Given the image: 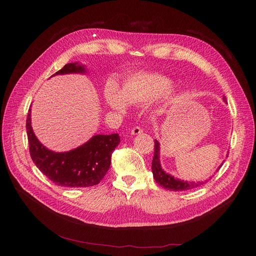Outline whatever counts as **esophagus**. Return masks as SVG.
Listing matches in <instances>:
<instances>
[{
	"label": "esophagus",
	"instance_id": "34e87169",
	"mask_svg": "<svg viewBox=\"0 0 256 256\" xmlns=\"http://www.w3.org/2000/svg\"><path fill=\"white\" fill-rule=\"evenodd\" d=\"M141 132H143V128L140 126H135L130 132L132 135H139V134H141Z\"/></svg>",
	"mask_w": 256,
	"mask_h": 256
}]
</instances>
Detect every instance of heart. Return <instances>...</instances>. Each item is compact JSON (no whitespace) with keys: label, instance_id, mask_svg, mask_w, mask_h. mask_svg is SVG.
Segmentation results:
<instances>
[{"label":"heart","instance_id":"1","mask_svg":"<svg viewBox=\"0 0 256 256\" xmlns=\"http://www.w3.org/2000/svg\"><path fill=\"white\" fill-rule=\"evenodd\" d=\"M171 80L158 74L140 72L132 76L119 90L114 82H109L104 88V100L111 109L124 113L128 104H143L150 102L165 93L170 96L172 91L167 90Z\"/></svg>","mask_w":256,"mask_h":256}]
</instances>
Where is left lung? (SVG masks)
Returning <instances> with one entry per match:
<instances>
[{
    "label": "left lung",
    "instance_id": "left-lung-1",
    "mask_svg": "<svg viewBox=\"0 0 256 256\" xmlns=\"http://www.w3.org/2000/svg\"><path fill=\"white\" fill-rule=\"evenodd\" d=\"M223 100L226 102L225 98H223ZM223 163L219 166V168L216 170L218 171ZM152 170L154 174V178L158 184L160 186H162L163 188L170 191H186V190H191L194 189V188H197L201 184H204L206 182H186V180H182L178 178H176L174 176H170L169 173L165 172L162 169V166H160V142L158 140H154V154L152 158Z\"/></svg>",
    "mask_w": 256,
    "mask_h": 256
}]
</instances>
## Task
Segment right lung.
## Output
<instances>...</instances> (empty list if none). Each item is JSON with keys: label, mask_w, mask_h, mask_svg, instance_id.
<instances>
[{"label": "right lung", "mask_w": 256, "mask_h": 256, "mask_svg": "<svg viewBox=\"0 0 256 256\" xmlns=\"http://www.w3.org/2000/svg\"><path fill=\"white\" fill-rule=\"evenodd\" d=\"M68 74H86V68L78 62L68 63L52 76ZM26 130L34 164L48 178L61 186L85 188L98 184L109 170L112 152L120 143L118 134L94 135L86 143L70 152L50 150L39 142L33 132L31 108Z\"/></svg>", "instance_id": "1"}]
</instances>
